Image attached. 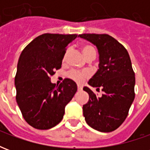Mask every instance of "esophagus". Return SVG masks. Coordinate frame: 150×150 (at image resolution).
<instances>
[{"instance_id":"esophagus-1","label":"esophagus","mask_w":150,"mask_h":150,"mask_svg":"<svg viewBox=\"0 0 150 150\" xmlns=\"http://www.w3.org/2000/svg\"><path fill=\"white\" fill-rule=\"evenodd\" d=\"M78 91H82V87L80 85H78Z\"/></svg>"}]
</instances>
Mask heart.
I'll use <instances>...</instances> for the list:
<instances>
[{
    "label": "heart",
    "mask_w": 150,
    "mask_h": 150,
    "mask_svg": "<svg viewBox=\"0 0 150 150\" xmlns=\"http://www.w3.org/2000/svg\"><path fill=\"white\" fill-rule=\"evenodd\" d=\"M82 52L83 54L86 59H88L90 56L96 55V50L91 46L89 45H83L81 47ZM69 78L73 79L76 83H82L86 79H88L90 76V73L88 71H72L69 73Z\"/></svg>",
    "instance_id": "b5f03b06"
}]
</instances>
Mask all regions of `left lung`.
Masks as SVG:
<instances>
[{"label":"left lung","mask_w":150,"mask_h":150,"mask_svg":"<svg viewBox=\"0 0 150 150\" xmlns=\"http://www.w3.org/2000/svg\"><path fill=\"white\" fill-rule=\"evenodd\" d=\"M79 37L97 48L99 69L88 83L104 91L97 97L90 88H83L89 95V100L83 106L85 120L97 131L112 132L125 121L135 98V74L129 53L108 34H83Z\"/></svg>","instance_id":"left-lung-1"}]
</instances>
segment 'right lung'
Returning a JSON list of instances; mask_svg holds the SVG:
<instances>
[{"label": "right lung", "instance_id": "1", "mask_svg": "<svg viewBox=\"0 0 150 150\" xmlns=\"http://www.w3.org/2000/svg\"><path fill=\"white\" fill-rule=\"evenodd\" d=\"M77 34H44L21 52L15 76L16 100L25 121L37 129H49L62 120L65 107L77 91V84L65 79L61 84L50 81L61 68L66 48Z\"/></svg>", "mask_w": 150, "mask_h": 150}]
</instances>
